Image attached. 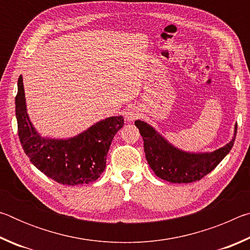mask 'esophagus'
<instances>
[{
  "label": "esophagus",
  "mask_w": 250,
  "mask_h": 250,
  "mask_svg": "<svg viewBox=\"0 0 250 250\" xmlns=\"http://www.w3.org/2000/svg\"><path fill=\"white\" fill-rule=\"evenodd\" d=\"M139 116H140V112H139V110L135 108H130L125 112V119L128 122L135 120Z\"/></svg>",
  "instance_id": "esophagus-1"
}]
</instances>
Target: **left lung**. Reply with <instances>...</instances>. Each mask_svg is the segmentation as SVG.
Masks as SVG:
<instances>
[{"label": "left lung", "mask_w": 250, "mask_h": 250, "mask_svg": "<svg viewBox=\"0 0 250 250\" xmlns=\"http://www.w3.org/2000/svg\"><path fill=\"white\" fill-rule=\"evenodd\" d=\"M145 141V153L156 176L171 183H192L200 181L216 167L229 153L237 133L225 146L210 153H186L171 146L146 122H134Z\"/></svg>", "instance_id": "8db88e82"}]
</instances>
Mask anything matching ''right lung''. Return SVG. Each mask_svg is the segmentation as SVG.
<instances>
[{"instance_id": "right-lung-1", "label": "right lung", "mask_w": 250, "mask_h": 250, "mask_svg": "<svg viewBox=\"0 0 250 250\" xmlns=\"http://www.w3.org/2000/svg\"><path fill=\"white\" fill-rule=\"evenodd\" d=\"M15 112L25 154L46 176L64 185L88 184L100 177L112 139L125 125L121 116L110 117L68 140L41 138L28 119L22 76L18 82Z\"/></svg>"}]
</instances>
